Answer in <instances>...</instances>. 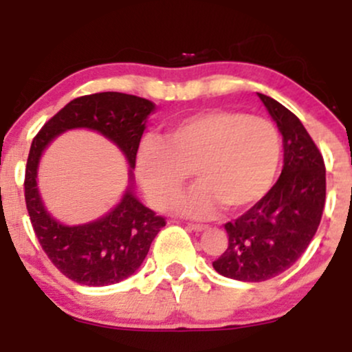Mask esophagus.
I'll return each mask as SVG.
<instances>
[{
    "label": "esophagus",
    "instance_id": "1",
    "mask_svg": "<svg viewBox=\"0 0 352 352\" xmlns=\"http://www.w3.org/2000/svg\"><path fill=\"white\" fill-rule=\"evenodd\" d=\"M188 228L193 230V232H204V230H207L208 227L207 225H199V223H188Z\"/></svg>",
    "mask_w": 352,
    "mask_h": 352
}]
</instances>
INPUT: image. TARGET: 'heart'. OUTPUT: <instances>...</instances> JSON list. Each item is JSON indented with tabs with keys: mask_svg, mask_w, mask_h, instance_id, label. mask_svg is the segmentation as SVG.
<instances>
[{
	"mask_svg": "<svg viewBox=\"0 0 352 352\" xmlns=\"http://www.w3.org/2000/svg\"><path fill=\"white\" fill-rule=\"evenodd\" d=\"M281 160V137L273 122L235 111H208L173 124L164 139L147 137L135 170L155 208H168L195 168L197 185L177 204L193 218H207L223 205L241 212L258 204Z\"/></svg>",
	"mask_w": 352,
	"mask_h": 352,
	"instance_id": "obj_1",
	"label": "heart"
}]
</instances>
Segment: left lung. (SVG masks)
<instances>
[{"label": "left lung", "mask_w": 352, "mask_h": 352, "mask_svg": "<svg viewBox=\"0 0 352 352\" xmlns=\"http://www.w3.org/2000/svg\"><path fill=\"white\" fill-rule=\"evenodd\" d=\"M283 135V170L258 204L225 223L228 246L213 268L238 281H266L306 252L326 201V167L301 120L278 100L258 94Z\"/></svg>", "instance_id": "obj_1"}]
</instances>
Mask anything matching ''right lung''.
Here are the masks:
<instances>
[{"label": "right lung", "instance_id": "right-lung-1", "mask_svg": "<svg viewBox=\"0 0 352 352\" xmlns=\"http://www.w3.org/2000/svg\"><path fill=\"white\" fill-rule=\"evenodd\" d=\"M155 104L122 92H98L66 104L36 134L28 155L24 200L44 253L69 280L86 286H109L134 274L147 256L165 218L140 204L132 192V168L145 122ZM69 128H91L107 136L131 165L123 200L102 219L67 228L52 219L38 197L37 165L43 148Z\"/></svg>", "mask_w": 352, "mask_h": 352}]
</instances>
